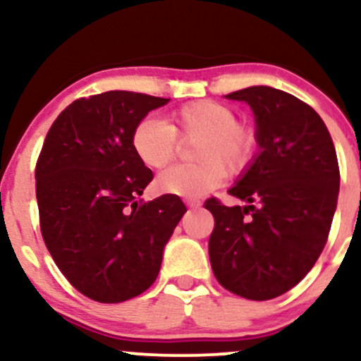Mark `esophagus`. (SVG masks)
Listing matches in <instances>:
<instances>
[{
	"mask_svg": "<svg viewBox=\"0 0 361 361\" xmlns=\"http://www.w3.org/2000/svg\"><path fill=\"white\" fill-rule=\"evenodd\" d=\"M186 205H188L190 209H198V207H200L202 204L198 200H188V202H186Z\"/></svg>",
	"mask_w": 361,
	"mask_h": 361,
	"instance_id": "esophagus-1",
	"label": "esophagus"
}]
</instances>
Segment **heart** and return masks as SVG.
<instances>
[{
    "label": "heart",
    "instance_id": "b5f03b06",
    "mask_svg": "<svg viewBox=\"0 0 361 361\" xmlns=\"http://www.w3.org/2000/svg\"><path fill=\"white\" fill-rule=\"evenodd\" d=\"M176 134L197 139L193 157L197 164H178L161 173L156 188L161 193L197 198L221 186L229 173H239L250 163L255 134L235 122V114L222 103L202 100L181 106L173 114V126L146 117L132 130L130 144L135 156L147 168H163L176 152Z\"/></svg>",
    "mask_w": 361,
    "mask_h": 361
}]
</instances>
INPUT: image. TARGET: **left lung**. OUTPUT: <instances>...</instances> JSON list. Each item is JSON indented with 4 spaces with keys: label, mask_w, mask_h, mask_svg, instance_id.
<instances>
[{
    "label": "left lung",
    "mask_w": 361,
    "mask_h": 361,
    "mask_svg": "<svg viewBox=\"0 0 361 361\" xmlns=\"http://www.w3.org/2000/svg\"><path fill=\"white\" fill-rule=\"evenodd\" d=\"M255 115L258 152L229 193L205 202L215 219L209 256L224 288L270 300L295 287L324 250L338 205L336 149L317 111L293 94L250 86L226 94Z\"/></svg>",
    "instance_id": "8db88e82"
}]
</instances>
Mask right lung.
<instances>
[{"mask_svg":"<svg viewBox=\"0 0 361 361\" xmlns=\"http://www.w3.org/2000/svg\"><path fill=\"white\" fill-rule=\"evenodd\" d=\"M168 98L106 91L73 102L52 123L35 168L45 246L82 295L117 304L154 283L186 207L180 197L139 200L152 171L132 130Z\"/></svg>","mask_w":361,"mask_h":361,"instance_id":"right-lung-1","label":"right lung"}]
</instances>
